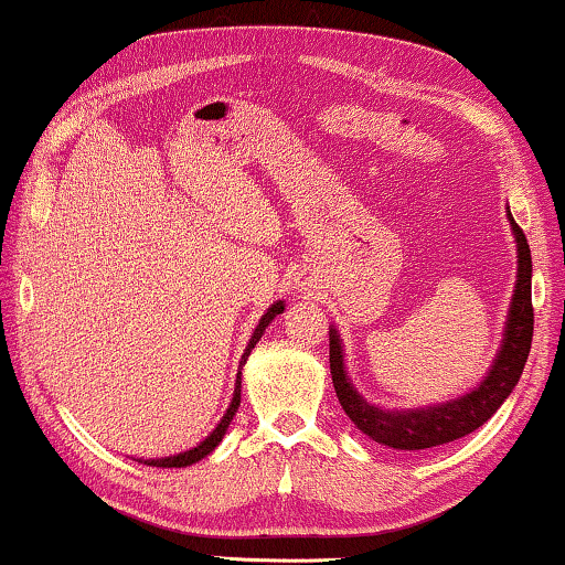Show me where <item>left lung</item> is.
<instances>
[{"mask_svg": "<svg viewBox=\"0 0 565 565\" xmlns=\"http://www.w3.org/2000/svg\"><path fill=\"white\" fill-rule=\"evenodd\" d=\"M510 224L518 242V282H514V296L507 316L504 339L497 354L492 370L481 380L477 387L466 395L448 399V403L415 407V411H382L377 405H370L354 390V384L347 377L343 366V349L337 329H331V377L333 390L349 415L364 436L377 440L382 446L399 448V451H420L451 444L456 438L469 436L484 425L492 415L500 411V405L510 397L514 384L520 382V374L525 370L530 343H533V259H530V244L522 234V228L514 224L512 214Z\"/></svg>", "mask_w": 565, "mask_h": 565, "instance_id": "8db88e82", "label": "left lung"}]
</instances>
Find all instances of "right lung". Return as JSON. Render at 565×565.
<instances>
[{
	"mask_svg": "<svg viewBox=\"0 0 565 565\" xmlns=\"http://www.w3.org/2000/svg\"><path fill=\"white\" fill-rule=\"evenodd\" d=\"M285 310V302L282 300H277L273 308H267V313L259 318V323H257V329H255V333H252V339H249V343H247V349H244V354H242V362H239V366L247 362V356L252 354V349L257 347V341L263 339V333H265V329L269 326V321H273L275 316H280ZM239 403H242V372L236 374V384H234V397H232V405L226 407V413H224V418H222V423L216 425L214 430H211V436H206L201 440L199 446L195 448H191V451H183V454H175V456H166V459H147V461H142V463H147V466H160V469H181V466H191V463H195V461H201L203 456H209L211 451H214V448L222 444V438H224V433H226V428H228V423L234 420V415H236V411H239Z\"/></svg>",
	"mask_w": 565,
	"mask_h": 565,
	"instance_id": "1",
	"label": "right lung"
}]
</instances>
